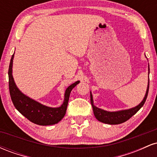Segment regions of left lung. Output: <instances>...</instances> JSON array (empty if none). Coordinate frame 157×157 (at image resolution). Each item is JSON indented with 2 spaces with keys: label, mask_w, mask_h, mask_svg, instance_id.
<instances>
[{
  "label": "left lung",
  "mask_w": 157,
  "mask_h": 157,
  "mask_svg": "<svg viewBox=\"0 0 157 157\" xmlns=\"http://www.w3.org/2000/svg\"><path fill=\"white\" fill-rule=\"evenodd\" d=\"M150 74V68H149L148 64V75ZM149 89V76H148V83H147V87L145 93V97H144L142 101L138 105L135 106L134 108H131L129 109L120 110L117 111H108L105 110L99 109L97 106L94 105V100L92 94L90 91V96H91V103L92 105V109L95 117L98 121L103 122L105 124H109V125H118V124L122 123V122L127 121L131 117L134 116L137 111L143 106L145 104V100H146L147 94H148Z\"/></svg>",
  "instance_id": "1"
}]
</instances>
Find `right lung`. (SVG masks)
I'll return each mask as SVG.
<instances>
[{
  "mask_svg": "<svg viewBox=\"0 0 157 157\" xmlns=\"http://www.w3.org/2000/svg\"><path fill=\"white\" fill-rule=\"evenodd\" d=\"M13 58L14 55L11 58L8 75L10 96L15 109L29 121L37 125H51L60 122L66 114L70 93L80 81H77L66 89L63 102L60 107H48L25 95L17 87L12 76Z\"/></svg>",
  "mask_w": 157,
  "mask_h": 157,
  "instance_id": "obj_1",
  "label": "right lung"
}]
</instances>
